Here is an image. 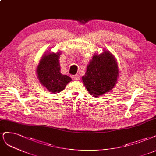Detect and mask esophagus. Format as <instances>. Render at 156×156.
Returning a JSON list of instances; mask_svg holds the SVG:
<instances>
[{"mask_svg": "<svg viewBox=\"0 0 156 156\" xmlns=\"http://www.w3.org/2000/svg\"><path fill=\"white\" fill-rule=\"evenodd\" d=\"M72 79L75 80H79V75H76V76H72Z\"/></svg>", "mask_w": 156, "mask_h": 156, "instance_id": "1", "label": "esophagus"}]
</instances>
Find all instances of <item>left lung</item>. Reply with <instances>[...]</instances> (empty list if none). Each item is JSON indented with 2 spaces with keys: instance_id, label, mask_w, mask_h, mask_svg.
<instances>
[{
  "instance_id": "obj_1",
  "label": "left lung",
  "mask_w": 156,
  "mask_h": 156,
  "mask_svg": "<svg viewBox=\"0 0 156 156\" xmlns=\"http://www.w3.org/2000/svg\"><path fill=\"white\" fill-rule=\"evenodd\" d=\"M119 73L115 57L110 51L104 50L99 55H93L82 80L90 95L99 97L114 88Z\"/></svg>"
}]
</instances>
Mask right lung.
Returning a JSON list of instances; mask_svg holds the SVG:
<instances>
[{
  "instance_id": "add662e5",
  "label": "right lung",
  "mask_w": 156,
  "mask_h": 156,
  "mask_svg": "<svg viewBox=\"0 0 156 156\" xmlns=\"http://www.w3.org/2000/svg\"><path fill=\"white\" fill-rule=\"evenodd\" d=\"M41 58L36 69L39 83L51 94L59 93L72 81V79L61 73L59 58L61 51H47Z\"/></svg>"
}]
</instances>
